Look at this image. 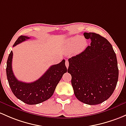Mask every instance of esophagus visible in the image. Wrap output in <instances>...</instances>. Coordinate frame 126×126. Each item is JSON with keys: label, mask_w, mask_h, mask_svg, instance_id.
Returning a JSON list of instances; mask_svg holds the SVG:
<instances>
[{"label": "esophagus", "mask_w": 126, "mask_h": 126, "mask_svg": "<svg viewBox=\"0 0 126 126\" xmlns=\"http://www.w3.org/2000/svg\"><path fill=\"white\" fill-rule=\"evenodd\" d=\"M65 65H66V66L67 68H68V67H69V62L67 60H66Z\"/></svg>", "instance_id": "obj_1"}]
</instances>
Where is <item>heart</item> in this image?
Segmentation results:
<instances>
[{
  "label": "heart",
  "mask_w": 126,
  "mask_h": 126,
  "mask_svg": "<svg viewBox=\"0 0 126 126\" xmlns=\"http://www.w3.org/2000/svg\"><path fill=\"white\" fill-rule=\"evenodd\" d=\"M66 44L69 49L72 50L75 47L76 51H80L84 49L86 46L87 42L85 39L81 38V36L77 35L67 40Z\"/></svg>",
  "instance_id": "1"
}]
</instances>
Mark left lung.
I'll list each match as a JSON object with an SVG mask.
<instances>
[{
  "label": "left lung",
  "mask_w": 126,
  "mask_h": 126,
  "mask_svg": "<svg viewBox=\"0 0 126 126\" xmlns=\"http://www.w3.org/2000/svg\"><path fill=\"white\" fill-rule=\"evenodd\" d=\"M84 36L91 39V45L69 59L67 72L72 76L77 98L95 105L108 100L115 89L118 79L117 59L106 39L94 32H84Z\"/></svg>",
  "instance_id": "left-lung-1"
}]
</instances>
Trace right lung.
I'll list each match as a JSON object with an SVG mask.
<instances>
[{
    "mask_svg": "<svg viewBox=\"0 0 126 126\" xmlns=\"http://www.w3.org/2000/svg\"><path fill=\"white\" fill-rule=\"evenodd\" d=\"M30 37L20 35L16 41L13 47ZM13 53L11 51L6 62V76L9 85L14 95L20 100L28 104H37L48 100L54 94L57 85L67 72L65 60L51 66L37 80L32 83L18 81L14 76L12 69Z\"/></svg>",
    "mask_w": 126,
    "mask_h": 126,
    "instance_id": "add662e5",
    "label": "right lung"
}]
</instances>
